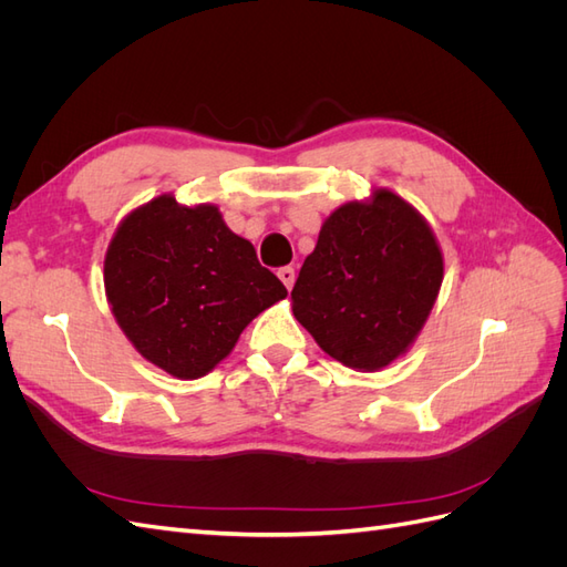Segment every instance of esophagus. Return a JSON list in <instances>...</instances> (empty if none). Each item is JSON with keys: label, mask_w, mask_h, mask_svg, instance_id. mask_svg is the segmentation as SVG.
<instances>
[{"label": "esophagus", "mask_w": 567, "mask_h": 567, "mask_svg": "<svg viewBox=\"0 0 567 567\" xmlns=\"http://www.w3.org/2000/svg\"><path fill=\"white\" fill-rule=\"evenodd\" d=\"M279 279H281L284 286L290 290V288H293V284H296V269H293V267H281V269H279Z\"/></svg>", "instance_id": "obj_1"}]
</instances>
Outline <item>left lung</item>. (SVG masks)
I'll list each match as a JSON object with an SVG mask.
<instances>
[{
	"label": "left lung",
	"mask_w": 567,
	"mask_h": 567,
	"mask_svg": "<svg viewBox=\"0 0 567 567\" xmlns=\"http://www.w3.org/2000/svg\"><path fill=\"white\" fill-rule=\"evenodd\" d=\"M442 277V250L425 217L390 188H375L326 217L290 298L326 354L381 371L421 333Z\"/></svg>",
	"instance_id": "obj_1"
}]
</instances>
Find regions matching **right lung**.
Masks as SVG:
<instances>
[{"label": "right lung", "instance_id": "right-lung-1", "mask_svg": "<svg viewBox=\"0 0 567 567\" xmlns=\"http://www.w3.org/2000/svg\"><path fill=\"white\" fill-rule=\"evenodd\" d=\"M104 286L111 312L144 359L182 381L225 359L246 326L288 296L217 205L163 194L115 229Z\"/></svg>", "mask_w": 567, "mask_h": 567}]
</instances>
